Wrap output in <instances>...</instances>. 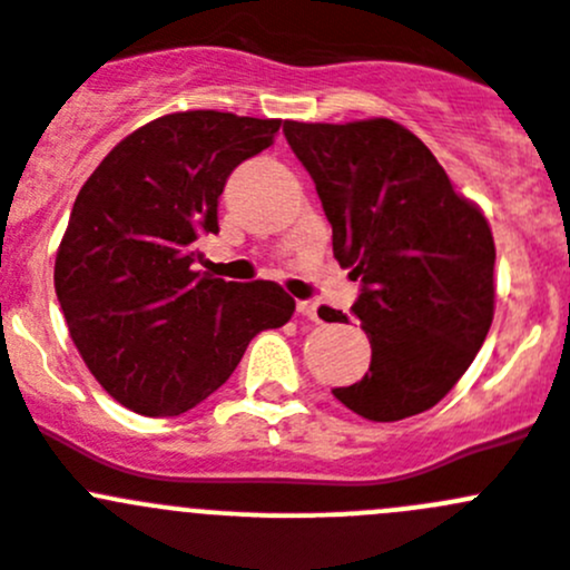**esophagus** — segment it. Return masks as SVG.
Masks as SVG:
<instances>
[{
    "instance_id": "obj_1",
    "label": "esophagus",
    "mask_w": 570,
    "mask_h": 570,
    "mask_svg": "<svg viewBox=\"0 0 570 570\" xmlns=\"http://www.w3.org/2000/svg\"><path fill=\"white\" fill-rule=\"evenodd\" d=\"M297 315L309 317V321H321V317H317V303L312 301H297Z\"/></svg>"
}]
</instances>
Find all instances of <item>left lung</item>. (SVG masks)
<instances>
[{
    "instance_id": "left-lung-1",
    "label": "left lung",
    "mask_w": 570,
    "mask_h": 570,
    "mask_svg": "<svg viewBox=\"0 0 570 570\" xmlns=\"http://www.w3.org/2000/svg\"><path fill=\"white\" fill-rule=\"evenodd\" d=\"M315 179L340 267L363 284L351 312L371 340L368 374L334 396L368 422L430 411L453 391L494 315V242L428 146L387 117L284 124ZM328 323H348L321 306Z\"/></svg>"
}]
</instances>
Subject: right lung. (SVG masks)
I'll use <instances>...</instances> for the list:
<instances>
[{
    "mask_svg": "<svg viewBox=\"0 0 570 570\" xmlns=\"http://www.w3.org/2000/svg\"><path fill=\"white\" fill-rule=\"evenodd\" d=\"M278 129L230 111L165 115L83 183L56 255V295L87 368L129 411H190L230 380L255 334L295 312L273 281L194 273L196 238L219 233L227 177Z\"/></svg>",
    "mask_w": 570,
    "mask_h": 570,
    "instance_id": "add662e5",
    "label": "right lung"
}]
</instances>
